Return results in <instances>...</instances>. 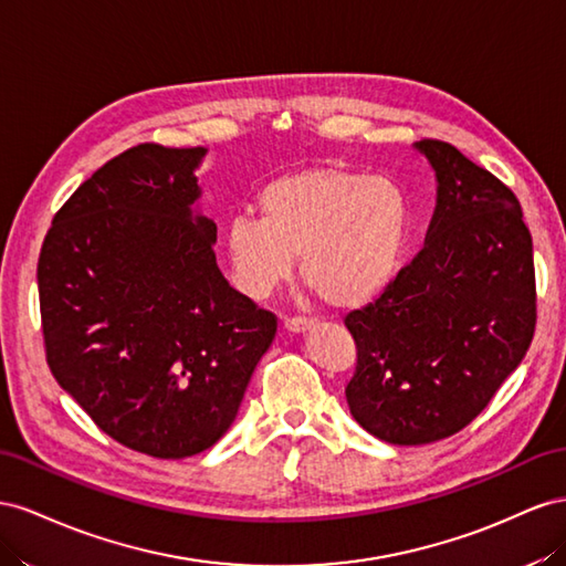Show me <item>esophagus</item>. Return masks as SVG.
<instances>
[{"label":"esophagus","mask_w":566,"mask_h":566,"mask_svg":"<svg viewBox=\"0 0 566 566\" xmlns=\"http://www.w3.org/2000/svg\"><path fill=\"white\" fill-rule=\"evenodd\" d=\"M284 327H286V332L303 334V332H308V329L315 327V319L313 317H286Z\"/></svg>","instance_id":"34e87169"}]
</instances>
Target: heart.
I'll use <instances>...</instances> for the list:
<instances>
[{
	"instance_id": "heart-1",
	"label": "heart",
	"mask_w": 566,
	"mask_h": 566,
	"mask_svg": "<svg viewBox=\"0 0 566 566\" xmlns=\"http://www.w3.org/2000/svg\"><path fill=\"white\" fill-rule=\"evenodd\" d=\"M261 218L237 216L224 232L234 280L268 296L301 258V277L334 308L384 294L410 237V201L396 180L344 168H305L263 187Z\"/></svg>"
}]
</instances>
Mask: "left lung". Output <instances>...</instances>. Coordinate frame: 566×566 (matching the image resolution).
Segmentation results:
<instances>
[{
	"mask_svg": "<svg viewBox=\"0 0 566 566\" xmlns=\"http://www.w3.org/2000/svg\"><path fill=\"white\" fill-rule=\"evenodd\" d=\"M436 175L424 249L389 289L346 315L358 365L355 422L394 446L464 429L531 346L534 244L512 189L439 139L415 142Z\"/></svg>",
	"mask_w": 566,
	"mask_h": 566,
	"instance_id": "obj_1",
	"label": "left lung"
}]
</instances>
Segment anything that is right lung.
Instances as JSON below:
<instances>
[{
  "label": "right lung",
  "instance_id": "add662e5",
  "mask_svg": "<svg viewBox=\"0 0 566 566\" xmlns=\"http://www.w3.org/2000/svg\"><path fill=\"white\" fill-rule=\"evenodd\" d=\"M206 147L139 144L54 216L40 263L46 363L111 439L180 460L222 439L277 319L216 263Z\"/></svg>",
  "mask_w": 566,
  "mask_h": 566
}]
</instances>
